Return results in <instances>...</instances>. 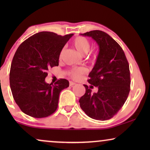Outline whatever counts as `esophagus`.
Returning <instances> with one entry per match:
<instances>
[{"instance_id":"obj_1","label":"esophagus","mask_w":150,"mask_h":150,"mask_svg":"<svg viewBox=\"0 0 150 150\" xmlns=\"http://www.w3.org/2000/svg\"><path fill=\"white\" fill-rule=\"evenodd\" d=\"M75 85H76L75 83H74V82H72V81H69V86L72 87V86Z\"/></svg>"}]
</instances>
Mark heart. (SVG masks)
I'll return each mask as SVG.
<instances>
[{
	"label": "heart",
	"mask_w": 150,
	"mask_h": 150,
	"mask_svg": "<svg viewBox=\"0 0 150 150\" xmlns=\"http://www.w3.org/2000/svg\"><path fill=\"white\" fill-rule=\"evenodd\" d=\"M73 45L75 47V48L82 54H87L89 52L90 47H91V44H90L89 41L84 37H77L76 38H75L73 41ZM63 52V50L61 51L60 57L62 55ZM86 72H87V69L84 67H81V68L75 69L71 71L70 75L73 79H78Z\"/></svg>",
	"instance_id": "heart-1"
}]
</instances>
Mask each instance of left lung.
<instances>
[{"instance_id": "1", "label": "left lung", "mask_w": 150, "mask_h": 150, "mask_svg": "<svg viewBox=\"0 0 150 150\" xmlns=\"http://www.w3.org/2000/svg\"><path fill=\"white\" fill-rule=\"evenodd\" d=\"M81 35L95 40L99 52L88 80L98 91L92 93L93 86L84 85L86 91L80 98V106L89 117L109 120L122 107L130 92L128 62L122 47L106 33L95 30Z\"/></svg>"}]
</instances>
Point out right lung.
<instances>
[{"label": "right lung", "mask_w": 150, "mask_h": 150, "mask_svg": "<svg viewBox=\"0 0 150 150\" xmlns=\"http://www.w3.org/2000/svg\"><path fill=\"white\" fill-rule=\"evenodd\" d=\"M72 35L40 32L18 48L11 62L9 83L13 99L24 113L42 118L57 110L59 94L69 87V81L61 79L53 85L45 79L48 69L59 65L61 51Z\"/></svg>", "instance_id": "add662e5"}]
</instances>
